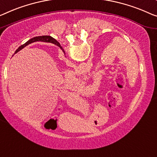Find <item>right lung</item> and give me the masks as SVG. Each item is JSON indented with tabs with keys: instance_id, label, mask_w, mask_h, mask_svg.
Listing matches in <instances>:
<instances>
[{
	"instance_id": "right-lung-1",
	"label": "right lung",
	"mask_w": 157,
	"mask_h": 157,
	"mask_svg": "<svg viewBox=\"0 0 157 157\" xmlns=\"http://www.w3.org/2000/svg\"><path fill=\"white\" fill-rule=\"evenodd\" d=\"M46 41V42H51V43H53L56 44V45H57L58 46H60V44L58 43V42L56 40V39H54L53 38V37H51L50 36H36V37H34V38H32L31 39H29V41H27L26 43H25V44H23V45H22L21 46H20V48H18L17 50H16L15 53H17L18 51H20L21 49L25 47V46H27L28 44H31L32 43V42H34V41ZM61 48V47H60Z\"/></svg>"
}]
</instances>
